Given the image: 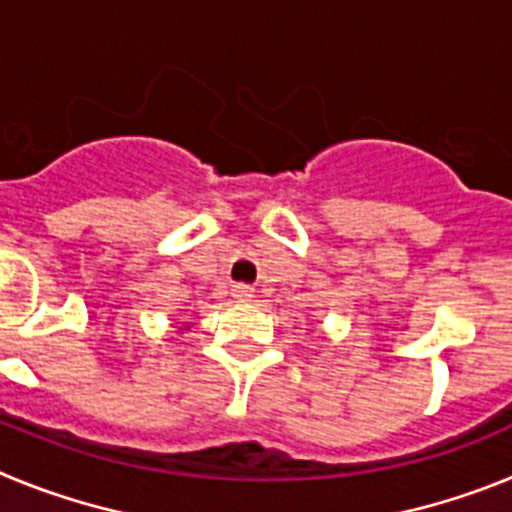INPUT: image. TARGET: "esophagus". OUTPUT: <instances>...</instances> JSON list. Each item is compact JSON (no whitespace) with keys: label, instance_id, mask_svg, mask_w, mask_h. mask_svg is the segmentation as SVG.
Wrapping results in <instances>:
<instances>
[{"label":"esophagus","instance_id":"esophagus-1","mask_svg":"<svg viewBox=\"0 0 512 512\" xmlns=\"http://www.w3.org/2000/svg\"><path fill=\"white\" fill-rule=\"evenodd\" d=\"M230 295H233L235 302H251L253 289L248 287V284H235V287L230 289Z\"/></svg>","mask_w":512,"mask_h":512}]
</instances>
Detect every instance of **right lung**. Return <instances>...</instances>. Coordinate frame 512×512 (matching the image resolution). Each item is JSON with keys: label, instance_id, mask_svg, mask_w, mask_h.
I'll return each instance as SVG.
<instances>
[{"label": "right lung", "instance_id": "obj_1", "mask_svg": "<svg viewBox=\"0 0 512 512\" xmlns=\"http://www.w3.org/2000/svg\"><path fill=\"white\" fill-rule=\"evenodd\" d=\"M187 328H189V325H184V328H182V330H187Z\"/></svg>", "mask_w": 512, "mask_h": 512}]
</instances>
